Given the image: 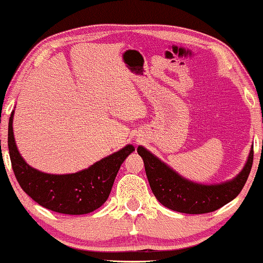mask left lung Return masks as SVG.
I'll use <instances>...</instances> for the list:
<instances>
[{
	"label": "left lung",
	"instance_id": "obj_1",
	"mask_svg": "<svg viewBox=\"0 0 263 263\" xmlns=\"http://www.w3.org/2000/svg\"><path fill=\"white\" fill-rule=\"evenodd\" d=\"M143 159L151 189L161 204L172 211L186 214H203L219 210L242 192L254 160V149L242 172L232 181L215 185H203L183 178L177 172L154 157L146 148L138 147Z\"/></svg>",
	"mask_w": 263,
	"mask_h": 263
}]
</instances>
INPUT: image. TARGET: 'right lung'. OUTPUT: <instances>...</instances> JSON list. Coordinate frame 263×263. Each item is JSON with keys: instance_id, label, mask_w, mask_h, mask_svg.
<instances>
[{"instance_id": "right-lung-1", "label": "right lung", "mask_w": 263, "mask_h": 263, "mask_svg": "<svg viewBox=\"0 0 263 263\" xmlns=\"http://www.w3.org/2000/svg\"><path fill=\"white\" fill-rule=\"evenodd\" d=\"M13 116L8 124V148L14 175L25 193L41 206L62 214H87L107 200L122 163L135 151L132 145L97 161L77 174H44L25 163L13 135Z\"/></svg>"}]
</instances>
